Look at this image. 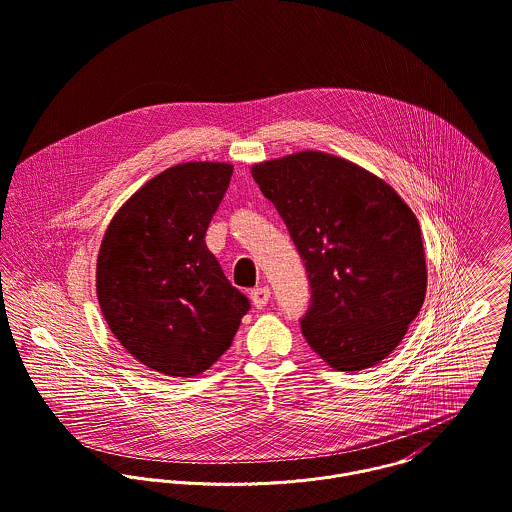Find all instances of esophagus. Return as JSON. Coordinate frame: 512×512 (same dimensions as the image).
Listing matches in <instances>:
<instances>
[{
    "label": "esophagus",
    "mask_w": 512,
    "mask_h": 512,
    "mask_svg": "<svg viewBox=\"0 0 512 512\" xmlns=\"http://www.w3.org/2000/svg\"><path fill=\"white\" fill-rule=\"evenodd\" d=\"M250 298H252V304H254L258 310H262V308L268 304V300H270V290H268L266 286L254 288V290L250 292Z\"/></svg>",
    "instance_id": "34e87169"
}]
</instances>
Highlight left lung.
<instances>
[{"mask_svg": "<svg viewBox=\"0 0 512 512\" xmlns=\"http://www.w3.org/2000/svg\"><path fill=\"white\" fill-rule=\"evenodd\" d=\"M304 262L310 347L334 369L385 359L419 314L427 268L421 230L399 194L338 157L304 151L252 167Z\"/></svg>", "mask_w": 512, "mask_h": 512, "instance_id": "8db88e82", "label": "left lung"}]
</instances>
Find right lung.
Instances as JSON below:
<instances>
[{"label": "right lung", "instance_id": "right-lung-1", "mask_svg": "<svg viewBox=\"0 0 512 512\" xmlns=\"http://www.w3.org/2000/svg\"><path fill=\"white\" fill-rule=\"evenodd\" d=\"M230 176L224 163L161 172L117 212L99 250L97 298L111 332L171 377L208 369L250 310L204 240Z\"/></svg>", "mask_w": 512, "mask_h": 512}]
</instances>
